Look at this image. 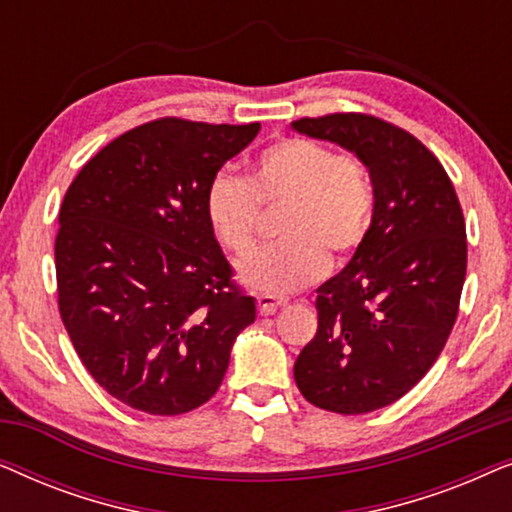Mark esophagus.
<instances>
[{
    "mask_svg": "<svg viewBox=\"0 0 512 512\" xmlns=\"http://www.w3.org/2000/svg\"><path fill=\"white\" fill-rule=\"evenodd\" d=\"M256 305H258V312H261V314H272L277 310V307L286 305V298L270 296V293H261V296H256Z\"/></svg>",
    "mask_w": 512,
    "mask_h": 512,
    "instance_id": "esophagus-1",
    "label": "esophagus"
}]
</instances>
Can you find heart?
Returning a JSON list of instances; mask_svg holds the SVG:
<instances>
[{
	"label": "heart",
	"mask_w": 512,
	"mask_h": 512,
	"mask_svg": "<svg viewBox=\"0 0 512 512\" xmlns=\"http://www.w3.org/2000/svg\"><path fill=\"white\" fill-rule=\"evenodd\" d=\"M258 207L279 209L282 242L237 263L244 286L286 293L314 282L328 254L345 258L366 240L375 195L366 165L352 153H333L307 137H289L258 153L244 181L214 174L205 193V216L216 242L235 254L254 247Z\"/></svg>",
	"instance_id": "heart-1"
}]
</instances>
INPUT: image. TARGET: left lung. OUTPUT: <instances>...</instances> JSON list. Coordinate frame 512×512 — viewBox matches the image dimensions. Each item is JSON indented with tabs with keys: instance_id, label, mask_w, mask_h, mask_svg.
<instances>
[{
	"instance_id": "left-lung-1",
	"label": "left lung",
	"mask_w": 512,
	"mask_h": 512,
	"mask_svg": "<svg viewBox=\"0 0 512 512\" xmlns=\"http://www.w3.org/2000/svg\"><path fill=\"white\" fill-rule=\"evenodd\" d=\"M291 128L352 151L373 181V221L352 261L317 289L319 326L293 366L307 401L340 415L408 394L443 352L466 279V223L438 158L368 114Z\"/></svg>"
}]
</instances>
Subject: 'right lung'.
I'll return each instance as SVG.
<instances>
[{"label": "right lung", "mask_w": 512, "mask_h": 512, "mask_svg": "<svg viewBox=\"0 0 512 512\" xmlns=\"http://www.w3.org/2000/svg\"><path fill=\"white\" fill-rule=\"evenodd\" d=\"M258 130L158 118L109 142L67 188L55 237L62 324L95 382L130 408H200L254 324L205 193Z\"/></svg>", "instance_id": "add662e5"}]
</instances>
